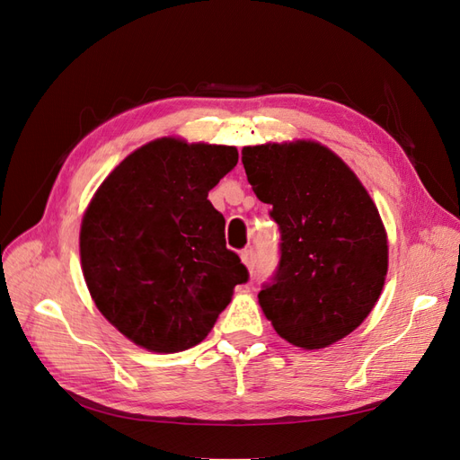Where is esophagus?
<instances>
[{
    "label": "esophagus",
    "instance_id": "obj_1",
    "mask_svg": "<svg viewBox=\"0 0 460 460\" xmlns=\"http://www.w3.org/2000/svg\"><path fill=\"white\" fill-rule=\"evenodd\" d=\"M241 261H243V264L251 270V272H254V266H256V254H254V251L252 249H244L243 252H241Z\"/></svg>",
    "mask_w": 460,
    "mask_h": 460
}]
</instances>
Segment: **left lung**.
<instances>
[{"label": "left lung", "mask_w": 460, "mask_h": 460, "mask_svg": "<svg viewBox=\"0 0 460 460\" xmlns=\"http://www.w3.org/2000/svg\"><path fill=\"white\" fill-rule=\"evenodd\" d=\"M243 164L281 233L278 268L258 293L266 319L303 349L338 342L385 286L388 244L376 206L348 164L316 141L244 147Z\"/></svg>", "instance_id": "1"}]
</instances>
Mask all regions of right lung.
Masks as SVG:
<instances>
[{
	"instance_id": "right-lung-1",
	"label": "right lung",
	"mask_w": 460,
	"mask_h": 460,
	"mask_svg": "<svg viewBox=\"0 0 460 460\" xmlns=\"http://www.w3.org/2000/svg\"><path fill=\"white\" fill-rule=\"evenodd\" d=\"M239 161L231 146L161 137L107 176L81 221V268L97 309L134 344L202 342L249 279L208 192Z\"/></svg>"
}]
</instances>
